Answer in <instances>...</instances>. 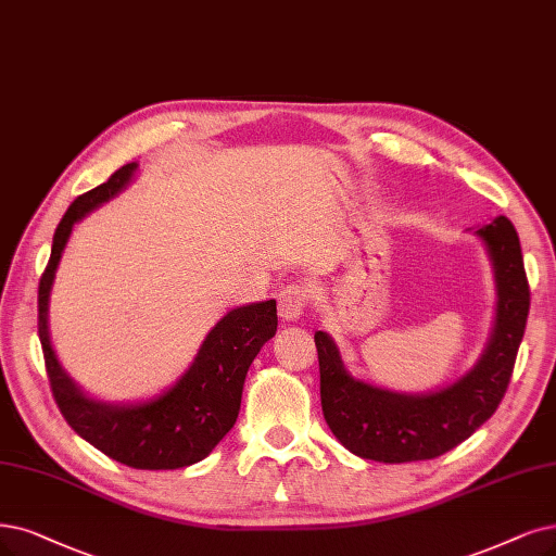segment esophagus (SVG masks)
Masks as SVG:
<instances>
[{"instance_id":"34e87169","label":"esophagus","mask_w":556,"mask_h":556,"mask_svg":"<svg viewBox=\"0 0 556 556\" xmlns=\"http://www.w3.org/2000/svg\"><path fill=\"white\" fill-rule=\"evenodd\" d=\"M309 302V293H306L304 286L291 283L279 293V316L283 320H295L304 314V306Z\"/></svg>"}]
</instances>
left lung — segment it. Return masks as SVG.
Segmentation results:
<instances>
[{"label":"left lung","instance_id":"obj_1","mask_svg":"<svg viewBox=\"0 0 556 556\" xmlns=\"http://www.w3.org/2000/svg\"><path fill=\"white\" fill-rule=\"evenodd\" d=\"M477 236L495 267L497 316L485 353L460 380L430 394H396L355 380L337 343L316 332L320 403L327 426L355 456L378 463L438 458L465 442L500 407L529 316V281L516 226L500 215Z\"/></svg>","mask_w":556,"mask_h":556}]
</instances>
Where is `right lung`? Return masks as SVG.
I'll list each match as a JSON object with an SVG mask.
<instances>
[{
    "mask_svg": "<svg viewBox=\"0 0 556 556\" xmlns=\"http://www.w3.org/2000/svg\"><path fill=\"white\" fill-rule=\"evenodd\" d=\"M137 164H123L98 188L79 194L61 217L48 267L38 283V339L52 396L75 433L116 463L135 469H178L203 460L238 419L244 376L277 332V302L265 300L226 314L205 337L185 376L160 396L135 405L89 399L61 368L48 332V302L56 265L75 222L116 197Z\"/></svg>",
    "mask_w": 556,
    "mask_h": 556,
    "instance_id": "add662e5",
    "label": "right lung"
}]
</instances>
